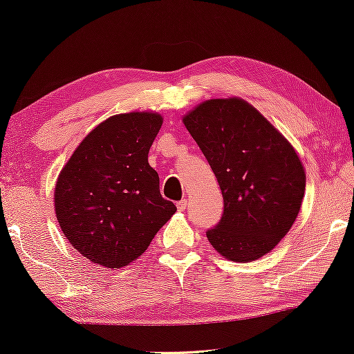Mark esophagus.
I'll list each match as a JSON object with an SVG mask.
<instances>
[{
	"instance_id": "esophagus-1",
	"label": "esophagus",
	"mask_w": 354,
	"mask_h": 354,
	"mask_svg": "<svg viewBox=\"0 0 354 354\" xmlns=\"http://www.w3.org/2000/svg\"><path fill=\"white\" fill-rule=\"evenodd\" d=\"M187 205H188V201H187V199L178 201V202H177V210H178V212H185V208H187Z\"/></svg>"
}]
</instances>
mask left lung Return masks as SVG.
<instances>
[{"label": "left lung", "instance_id": "1", "mask_svg": "<svg viewBox=\"0 0 354 354\" xmlns=\"http://www.w3.org/2000/svg\"><path fill=\"white\" fill-rule=\"evenodd\" d=\"M221 188L224 213L207 239L224 259L271 252L297 219L306 171L288 139L240 97L210 98L183 115Z\"/></svg>", "mask_w": 354, "mask_h": 354}]
</instances>
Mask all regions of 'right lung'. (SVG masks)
<instances>
[{
  "label": "right lung",
  "mask_w": 354,
  "mask_h": 354,
  "mask_svg": "<svg viewBox=\"0 0 354 354\" xmlns=\"http://www.w3.org/2000/svg\"><path fill=\"white\" fill-rule=\"evenodd\" d=\"M163 125L155 111L115 114L89 131L59 172L55 213L92 263L122 268L141 256L177 207L161 198L149 150Z\"/></svg>",
  "instance_id": "right-lung-1"
}]
</instances>
